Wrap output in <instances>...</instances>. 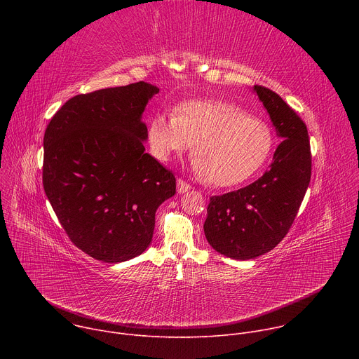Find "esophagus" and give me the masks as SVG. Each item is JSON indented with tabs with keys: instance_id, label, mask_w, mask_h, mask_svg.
<instances>
[{
	"instance_id": "esophagus-1",
	"label": "esophagus",
	"mask_w": 359,
	"mask_h": 359,
	"mask_svg": "<svg viewBox=\"0 0 359 359\" xmlns=\"http://www.w3.org/2000/svg\"><path fill=\"white\" fill-rule=\"evenodd\" d=\"M190 189V184L184 182L183 179H177V191L179 193H186Z\"/></svg>"
}]
</instances>
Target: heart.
I'll use <instances>...</instances> for the list:
<instances>
[{"label":"heart","instance_id":"1","mask_svg":"<svg viewBox=\"0 0 359 359\" xmlns=\"http://www.w3.org/2000/svg\"><path fill=\"white\" fill-rule=\"evenodd\" d=\"M151 155L168 162L191 149L193 172L216 187H233L250 179L267 161L273 147L270 126L250 118L224 100H191L175 115L156 114L149 122Z\"/></svg>","mask_w":359,"mask_h":359}]
</instances>
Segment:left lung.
<instances>
[{
	"instance_id": "1",
	"label": "left lung",
	"mask_w": 359,
	"mask_h": 359,
	"mask_svg": "<svg viewBox=\"0 0 359 359\" xmlns=\"http://www.w3.org/2000/svg\"><path fill=\"white\" fill-rule=\"evenodd\" d=\"M277 135L270 169L254 183L212 196L204 236L220 254L251 260L273 250L288 233L311 179V147L305 123L280 95L254 85Z\"/></svg>"
}]
</instances>
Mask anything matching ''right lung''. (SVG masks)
<instances>
[{"mask_svg":"<svg viewBox=\"0 0 359 359\" xmlns=\"http://www.w3.org/2000/svg\"><path fill=\"white\" fill-rule=\"evenodd\" d=\"M158 92L140 81L81 93L45 129V194L71 241L95 260L142 254L158 208L176 193L175 175L143 146L142 114Z\"/></svg>","mask_w":359,"mask_h":359,"instance_id":"add662e5","label":"right lung"}]
</instances>
